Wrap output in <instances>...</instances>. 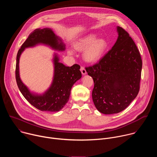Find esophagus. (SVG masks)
Listing matches in <instances>:
<instances>
[{"mask_svg": "<svg viewBox=\"0 0 157 157\" xmlns=\"http://www.w3.org/2000/svg\"><path fill=\"white\" fill-rule=\"evenodd\" d=\"M80 70H81V72L82 73V75H85L86 74V71L85 70V68H84L83 66H81V68H80Z\"/></svg>", "mask_w": 157, "mask_h": 157, "instance_id": "obj_1", "label": "esophagus"}]
</instances>
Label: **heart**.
I'll list each match as a JSON object with an SVG mask.
<instances>
[{
  "instance_id": "1",
  "label": "heart",
  "mask_w": 157,
  "mask_h": 157,
  "mask_svg": "<svg viewBox=\"0 0 157 157\" xmlns=\"http://www.w3.org/2000/svg\"><path fill=\"white\" fill-rule=\"evenodd\" d=\"M95 33L88 34L79 38L74 44L76 50L84 52L83 58L89 63H94L99 61L109 47L108 41L104 38H97ZM72 54L71 51H69Z\"/></svg>"
}]
</instances>
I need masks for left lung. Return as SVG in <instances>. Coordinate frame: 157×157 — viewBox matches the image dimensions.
<instances>
[{
    "instance_id": "8db88e82",
    "label": "left lung",
    "mask_w": 157,
    "mask_h": 157,
    "mask_svg": "<svg viewBox=\"0 0 157 157\" xmlns=\"http://www.w3.org/2000/svg\"><path fill=\"white\" fill-rule=\"evenodd\" d=\"M117 40L100 61L86 67L94 81V104L104 114L119 113L126 109L140 90L142 61L128 33L117 27Z\"/></svg>"
}]
</instances>
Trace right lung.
Instances as JSON below:
<instances>
[{"instance_id": "add662e5", "label": "right lung", "mask_w": 157, "mask_h": 157, "mask_svg": "<svg viewBox=\"0 0 157 157\" xmlns=\"http://www.w3.org/2000/svg\"><path fill=\"white\" fill-rule=\"evenodd\" d=\"M38 43L47 44L52 48L59 51L64 50V44L50 29H38L33 31L17 53L15 68L17 84L22 95L33 106L41 111L58 112L68 102L72 86L81 78L80 66L75 64L71 67L66 66L59 62L58 56L55 55V75L52 86L43 95L33 94L20 78L18 64L21 53L25 48L33 47Z\"/></svg>"}]
</instances>
